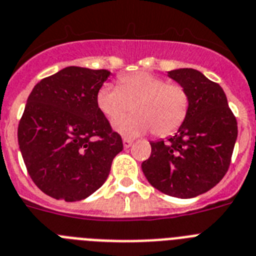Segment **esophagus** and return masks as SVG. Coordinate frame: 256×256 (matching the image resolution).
I'll use <instances>...</instances> for the list:
<instances>
[{
	"instance_id": "34e87169",
	"label": "esophagus",
	"mask_w": 256,
	"mask_h": 256,
	"mask_svg": "<svg viewBox=\"0 0 256 256\" xmlns=\"http://www.w3.org/2000/svg\"><path fill=\"white\" fill-rule=\"evenodd\" d=\"M124 148H128V147H132V139H128V138H124Z\"/></svg>"
}]
</instances>
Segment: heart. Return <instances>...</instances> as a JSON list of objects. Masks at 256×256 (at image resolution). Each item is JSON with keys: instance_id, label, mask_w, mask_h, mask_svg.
Masks as SVG:
<instances>
[{"instance_id": "obj_1", "label": "heart", "mask_w": 256, "mask_h": 256, "mask_svg": "<svg viewBox=\"0 0 256 256\" xmlns=\"http://www.w3.org/2000/svg\"><path fill=\"white\" fill-rule=\"evenodd\" d=\"M96 102L109 121H115L134 109L136 116L114 122L116 132L134 138L148 132L158 136L176 132L188 118L190 95L186 88L151 72L118 76V87L104 84L96 94Z\"/></svg>"}]
</instances>
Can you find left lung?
Returning a JSON list of instances; mask_svg holds the SVG:
<instances>
[{
	"label": "left lung",
	"mask_w": 256,
	"mask_h": 256,
	"mask_svg": "<svg viewBox=\"0 0 256 256\" xmlns=\"http://www.w3.org/2000/svg\"><path fill=\"white\" fill-rule=\"evenodd\" d=\"M168 76L190 95L188 118L166 142H151V156L142 162L148 182L166 195L194 198L218 184L230 165L237 140V120L224 90L194 68Z\"/></svg>",
	"instance_id": "obj_1"
}]
</instances>
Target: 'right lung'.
<instances>
[{
	"label": "right lung",
	"instance_id": "right-lung-1",
	"mask_svg": "<svg viewBox=\"0 0 256 256\" xmlns=\"http://www.w3.org/2000/svg\"><path fill=\"white\" fill-rule=\"evenodd\" d=\"M108 70L68 66L38 82L27 98L18 143L30 177L54 199L76 202L102 186L124 150L96 102Z\"/></svg>",
	"mask_w": 256,
	"mask_h": 256
}]
</instances>
